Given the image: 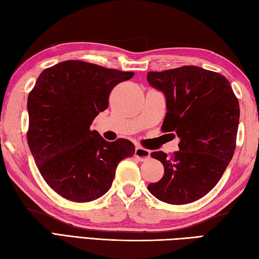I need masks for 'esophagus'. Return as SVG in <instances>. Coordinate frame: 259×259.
<instances>
[{
  "label": "esophagus",
  "instance_id": "obj_1",
  "mask_svg": "<svg viewBox=\"0 0 259 259\" xmlns=\"http://www.w3.org/2000/svg\"><path fill=\"white\" fill-rule=\"evenodd\" d=\"M150 151L148 149H144L142 146H136L134 155L138 158L140 161H145L150 158Z\"/></svg>",
  "mask_w": 259,
  "mask_h": 259
}]
</instances>
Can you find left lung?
Instances as JSON below:
<instances>
[{
  "label": "left lung",
  "instance_id": "left-lung-1",
  "mask_svg": "<svg viewBox=\"0 0 259 259\" xmlns=\"http://www.w3.org/2000/svg\"><path fill=\"white\" fill-rule=\"evenodd\" d=\"M148 81L167 101L161 131L180 139L172 155L151 153L164 176L148 185L149 192L174 205L197 201L218 184L235 153L239 101L226 76L198 66L149 72Z\"/></svg>",
  "mask_w": 259,
  "mask_h": 259
}]
</instances>
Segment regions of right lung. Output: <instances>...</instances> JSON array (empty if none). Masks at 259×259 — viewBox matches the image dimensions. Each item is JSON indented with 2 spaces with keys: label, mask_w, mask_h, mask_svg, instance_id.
<instances>
[{
  "label": "right lung",
  "mask_w": 259,
  "mask_h": 259,
  "mask_svg": "<svg viewBox=\"0 0 259 259\" xmlns=\"http://www.w3.org/2000/svg\"><path fill=\"white\" fill-rule=\"evenodd\" d=\"M133 72L64 61L45 69L28 96V145L39 172L69 201L85 203L108 192L118 163L133 157L128 140L107 142L92 121L108 107L109 95Z\"/></svg>",
  "instance_id": "add662e5"
}]
</instances>
